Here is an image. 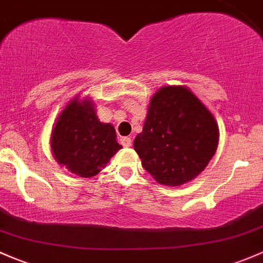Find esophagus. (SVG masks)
I'll return each mask as SVG.
<instances>
[{
  "mask_svg": "<svg viewBox=\"0 0 263 263\" xmlns=\"http://www.w3.org/2000/svg\"><path fill=\"white\" fill-rule=\"evenodd\" d=\"M120 144L123 146H126V148H128V146H132V139L129 137H121Z\"/></svg>",
  "mask_w": 263,
  "mask_h": 263,
  "instance_id": "1",
  "label": "esophagus"
}]
</instances>
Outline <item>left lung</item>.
Wrapping results in <instances>:
<instances>
[{"label": "left lung", "instance_id": "8db88e82", "mask_svg": "<svg viewBox=\"0 0 263 263\" xmlns=\"http://www.w3.org/2000/svg\"><path fill=\"white\" fill-rule=\"evenodd\" d=\"M217 145L213 115L183 86H165L155 92L143 132L134 140L144 169L160 184L173 187L198 176Z\"/></svg>", "mask_w": 263, "mask_h": 263}]
</instances>
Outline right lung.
<instances>
[{"mask_svg":"<svg viewBox=\"0 0 263 263\" xmlns=\"http://www.w3.org/2000/svg\"><path fill=\"white\" fill-rule=\"evenodd\" d=\"M111 124L100 123L90 101L74 100L61 112L51 134L55 159L80 177H92L121 148Z\"/></svg>","mask_w":263,"mask_h":263,"instance_id":"obj_1","label":"right lung"}]
</instances>
